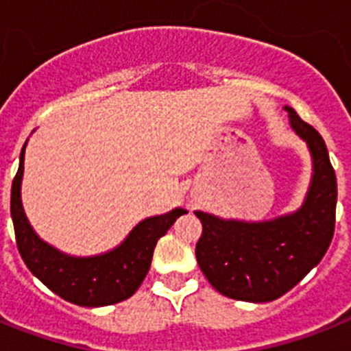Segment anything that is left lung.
<instances>
[{
	"label": "left lung",
	"mask_w": 351,
	"mask_h": 351,
	"mask_svg": "<svg viewBox=\"0 0 351 351\" xmlns=\"http://www.w3.org/2000/svg\"><path fill=\"white\" fill-rule=\"evenodd\" d=\"M290 126L310 147L314 178L303 207L272 221L220 220L196 210L202 236L196 259L220 294L238 301L267 303L292 290L326 254L335 230L337 178L328 149L314 126L292 108Z\"/></svg>",
	"instance_id": "obj_1"
}]
</instances>
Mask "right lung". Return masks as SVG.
<instances>
[{
	"mask_svg": "<svg viewBox=\"0 0 351 351\" xmlns=\"http://www.w3.org/2000/svg\"><path fill=\"white\" fill-rule=\"evenodd\" d=\"M23 160L25 146L19 155V169L12 180L10 215L18 250L28 270L53 294L79 306H106L131 298L149 270L156 241L187 210L175 209L141 221L121 247L106 254L72 258L39 240L28 223L21 205Z\"/></svg>",
	"mask_w": 351,
	"mask_h": 351,
	"instance_id": "right-lung-1",
	"label": "right lung"
}]
</instances>
